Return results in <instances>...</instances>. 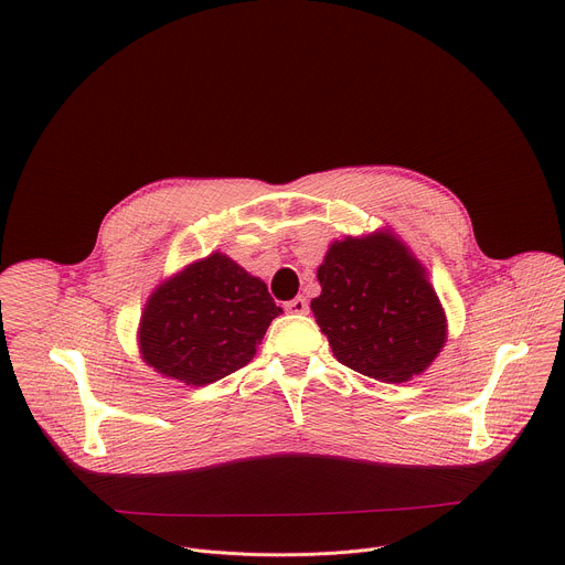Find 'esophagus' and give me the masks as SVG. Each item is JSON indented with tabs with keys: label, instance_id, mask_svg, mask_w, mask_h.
I'll return each instance as SVG.
<instances>
[{
	"label": "esophagus",
	"instance_id": "esophagus-1",
	"mask_svg": "<svg viewBox=\"0 0 565 565\" xmlns=\"http://www.w3.org/2000/svg\"><path fill=\"white\" fill-rule=\"evenodd\" d=\"M286 310L295 312V315H306L308 312V301L303 297H295L286 303Z\"/></svg>",
	"mask_w": 565,
	"mask_h": 565
}]
</instances>
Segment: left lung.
Instances as JSON below:
<instances>
[{
    "mask_svg": "<svg viewBox=\"0 0 565 565\" xmlns=\"http://www.w3.org/2000/svg\"><path fill=\"white\" fill-rule=\"evenodd\" d=\"M310 301L333 355L380 382H407L447 342L445 308L427 268L391 230L333 241Z\"/></svg>",
    "mask_w": 565,
    "mask_h": 565,
    "instance_id": "1",
    "label": "left lung"
}]
</instances>
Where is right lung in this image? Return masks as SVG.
<instances>
[{"mask_svg":"<svg viewBox=\"0 0 565 565\" xmlns=\"http://www.w3.org/2000/svg\"><path fill=\"white\" fill-rule=\"evenodd\" d=\"M279 312L259 277L212 253L153 288L140 315L138 351L156 373L205 386L246 366Z\"/></svg>","mask_w":565,"mask_h":565,"instance_id":"1","label":"right lung"}]
</instances>
